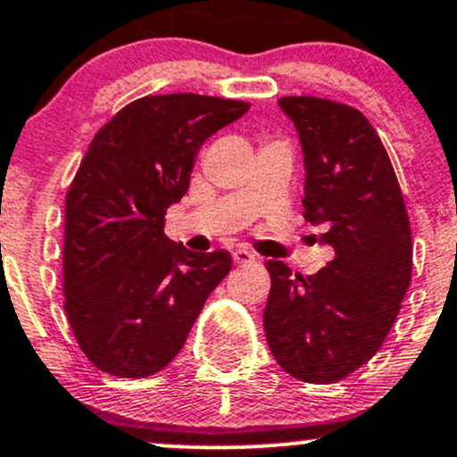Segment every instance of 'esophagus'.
Listing matches in <instances>:
<instances>
[{
    "instance_id": "obj_1",
    "label": "esophagus",
    "mask_w": 457,
    "mask_h": 457,
    "mask_svg": "<svg viewBox=\"0 0 457 457\" xmlns=\"http://www.w3.org/2000/svg\"><path fill=\"white\" fill-rule=\"evenodd\" d=\"M254 259H256V256L252 254L250 250L239 248V250H235V252H233V261L237 262V265H244V262H252Z\"/></svg>"
}]
</instances>
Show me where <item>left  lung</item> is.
<instances>
[{
	"label": "left lung",
	"instance_id": "8db88e82",
	"mask_svg": "<svg viewBox=\"0 0 457 457\" xmlns=\"http://www.w3.org/2000/svg\"><path fill=\"white\" fill-rule=\"evenodd\" d=\"M278 106L303 154V218L336 252L312 276L270 261L262 312L282 370L305 383H336L383 346L412 271L411 222L377 130L353 106L288 96Z\"/></svg>",
	"mask_w": 457,
	"mask_h": 457
}]
</instances>
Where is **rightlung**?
<instances>
[{
  "instance_id": "1",
  "label": "right lung",
  "mask_w": 457,
  "mask_h": 457,
  "mask_svg": "<svg viewBox=\"0 0 457 457\" xmlns=\"http://www.w3.org/2000/svg\"><path fill=\"white\" fill-rule=\"evenodd\" d=\"M248 102L147 96L91 141L66 198L63 295L80 351L112 377L145 378L173 361L213 288L227 250L192 252L164 235L198 149Z\"/></svg>"
}]
</instances>
